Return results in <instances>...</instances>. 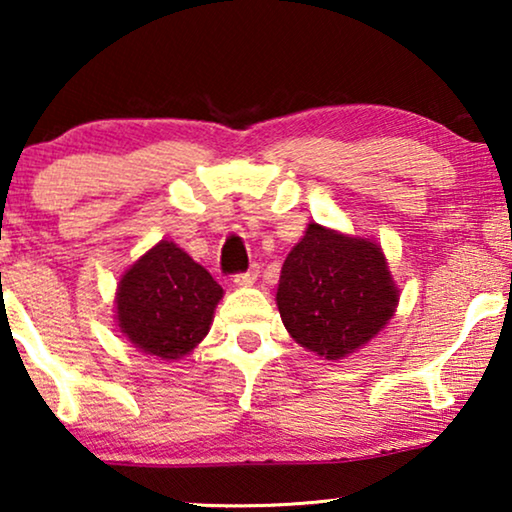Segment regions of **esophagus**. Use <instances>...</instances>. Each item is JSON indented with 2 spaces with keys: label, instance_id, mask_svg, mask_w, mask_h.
<instances>
[{
  "label": "esophagus",
  "instance_id": "34e87169",
  "mask_svg": "<svg viewBox=\"0 0 512 512\" xmlns=\"http://www.w3.org/2000/svg\"><path fill=\"white\" fill-rule=\"evenodd\" d=\"M256 279H258V265L254 263L247 272H240V275H235L233 282H235V286H251L256 282Z\"/></svg>",
  "mask_w": 512,
  "mask_h": 512
}]
</instances>
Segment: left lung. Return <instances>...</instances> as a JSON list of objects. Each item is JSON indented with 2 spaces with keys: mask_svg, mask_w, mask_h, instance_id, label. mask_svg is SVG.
Returning a JSON list of instances; mask_svg holds the SVG:
<instances>
[{
  "mask_svg": "<svg viewBox=\"0 0 512 512\" xmlns=\"http://www.w3.org/2000/svg\"><path fill=\"white\" fill-rule=\"evenodd\" d=\"M396 305L394 277L373 240L310 223L282 265L277 307L286 331L328 361L373 340Z\"/></svg>",
  "mask_w": 512,
  "mask_h": 512,
  "instance_id": "1",
  "label": "left lung"
}]
</instances>
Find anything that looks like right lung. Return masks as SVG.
<instances>
[{
	"label": "right lung",
	"mask_w": 512,
	"mask_h": 512,
	"mask_svg": "<svg viewBox=\"0 0 512 512\" xmlns=\"http://www.w3.org/2000/svg\"><path fill=\"white\" fill-rule=\"evenodd\" d=\"M221 298L223 289L200 263L160 240L118 282L116 321L137 349L177 361L209 333Z\"/></svg>",
	"instance_id": "add662e5"
}]
</instances>
